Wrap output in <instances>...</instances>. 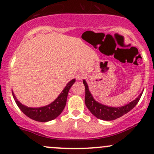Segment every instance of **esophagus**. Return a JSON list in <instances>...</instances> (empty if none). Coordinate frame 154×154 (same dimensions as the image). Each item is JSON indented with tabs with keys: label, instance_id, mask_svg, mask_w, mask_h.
I'll use <instances>...</instances> for the list:
<instances>
[{
	"label": "esophagus",
	"instance_id": "esophagus-1",
	"mask_svg": "<svg viewBox=\"0 0 154 154\" xmlns=\"http://www.w3.org/2000/svg\"><path fill=\"white\" fill-rule=\"evenodd\" d=\"M86 73L84 71H81L77 75V79H79V80H82V79H84V78H86Z\"/></svg>",
	"mask_w": 154,
	"mask_h": 154
}]
</instances>
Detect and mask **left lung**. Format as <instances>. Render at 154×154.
<instances>
[{"label": "left lung", "mask_w": 154, "mask_h": 154, "mask_svg": "<svg viewBox=\"0 0 154 154\" xmlns=\"http://www.w3.org/2000/svg\"><path fill=\"white\" fill-rule=\"evenodd\" d=\"M83 83L85 86V91H86V94H85L86 106L96 117L102 120H114L127 114L138 104L143 94H140L135 100L130 102L129 104H125V106H120V107H111V106L104 105L95 101V99L92 97L91 92L89 91L86 81H83Z\"/></svg>", "instance_id": "8db88e82"}]
</instances>
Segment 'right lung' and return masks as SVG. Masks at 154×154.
I'll use <instances>...</instances> for the list:
<instances>
[{
    "instance_id": "add662e5",
    "label": "right lung",
    "mask_w": 154,
    "mask_h": 154,
    "mask_svg": "<svg viewBox=\"0 0 154 154\" xmlns=\"http://www.w3.org/2000/svg\"><path fill=\"white\" fill-rule=\"evenodd\" d=\"M75 79H73V80L69 81L62 92L60 94L58 97L51 104L45 106L37 108L27 107L18 101V99L14 95V92L12 91L13 97H14V100H15L19 109L27 117L34 120L38 121V122H48V121L54 120L56 117H58L63 112V110L64 109L66 104L68 91H69L70 87L75 83Z\"/></svg>"
}]
</instances>
